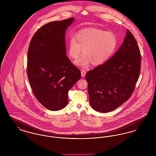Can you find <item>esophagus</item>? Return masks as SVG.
I'll use <instances>...</instances> for the list:
<instances>
[{"label": "esophagus", "instance_id": "obj_1", "mask_svg": "<svg viewBox=\"0 0 156 156\" xmlns=\"http://www.w3.org/2000/svg\"><path fill=\"white\" fill-rule=\"evenodd\" d=\"M81 73L82 77H84L86 75V71L84 69H81Z\"/></svg>", "mask_w": 156, "mask_h": 156}]
</instances>
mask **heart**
<instances>
[{
	"label": "heart",
	"mask_w": 156,
	"mask_h": 156,
	"mask_svg": "<svg viewBox=\"0 0 156 156\" xmlns=\"http://www.w3.org/2000/svg\"><path fill=\"white\" fill-rule=\"evenodd\" d=\"M117 37L114 33L96 28L85 29L71 37L67 45L68 54L73 59L83 55L75 62L79 67H87L91 63L94 66L103 65L111 58L116 50Z\"/></svg>",
	"instance_id": "1"
}]
</instances>
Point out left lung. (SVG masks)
<instances>
[{"label":"left lung","mask_w":156,"mask_h":156,"mask_svg":"<svg viewBox=\"0 0 156 156\" xmlns=\"http://www.w3.org/2000/svg\"><path fill=\"white\" fill-rule=\"evenodd\" d=\"M141 55L133 34L126 30L123 43L103 65L85 75L90 106L108 113L124 104L132 95L139 79Z\"/></svg>","instance_id":"obj_1"}]
</instances>
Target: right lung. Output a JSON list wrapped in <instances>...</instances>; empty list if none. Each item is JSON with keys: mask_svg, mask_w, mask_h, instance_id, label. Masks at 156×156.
Segmentation results:
<instances>
[{"mask_svg": "<svg viewBox=\"0 0 156 156\" xmlns=\"http://www.w3.org/2000/svg\"><path fill=\"white\" fill-rule=\"evenodd\" d=\"M74 17L50 22L37 30L30 41L27 75L34 96L50 111L68 103V94L81 78V72L67 57L66 31Z\"/></svg>", "mask_w": 156, "mask_h": 156, "instance_id": "add662e5", "label": "right lung"}]
</instances>
